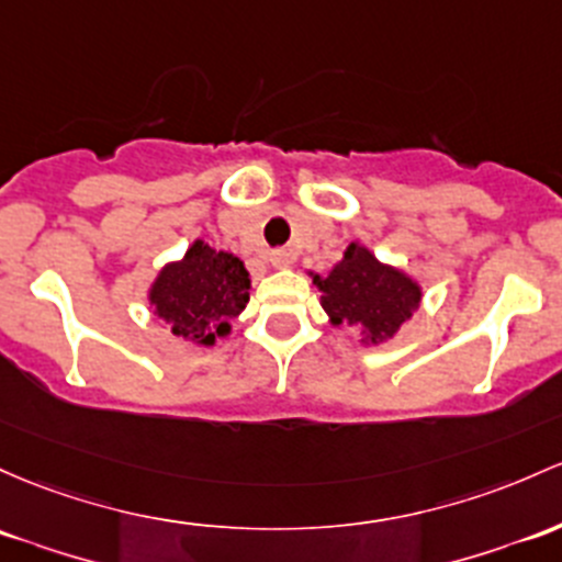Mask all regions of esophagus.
Wrapping results in <instances>:
<instances>
[{"label": "esophagus", "instance_id": "34e87169", "mask_svg": "<svg viewBox=\"0 0 562 562\" xmlns=\"http://www.w3.org/2000/svg\"><path fill=\"white\" fill-rule=\"evenodd\" d=\"M269 261H271V267L288 269L295 261V256H293V250H271Z\"/></svg>", "mask_w": 562, "mask_h": 562}]
</instances>
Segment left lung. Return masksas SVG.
Listing matches in <instances>:
<instances>
[{"instance_id":"1","label":"left lung","mask_w":562,"mask_h":562,"mask_svg":"<svg viewBox=\"0 0 562 562\" xmlns=\"http://www.w3.org/2000/svg\"><path fill=\"white\" fill-rule=\"evenodd\" d=\"M328 323L333 328H355L362 347L392 341L422 306V285L405 269L375 258L366 245L349 243L341 261L328 274H314Z\"/></svg>"}]
</instances>
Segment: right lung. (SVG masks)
I'll return each instance as SVG.
<instances>
[{
  "mask_svg": "<svg viewBox=\"0 0 562 562\" xmlns=\"http://www.w3.org/2000/svg\"><path fill=\"white\" fill-rule=\"evenodd\" d=\"M146 301L172 338L215 347L218 338L232 336V319L250 301V271L234 252L196 237L181 258L157 271Z\"/></svg>",
  "mask_w": 562,
  "mask_h": 562,
  "instance_id": "right-lung-1",
  "label": "right lung"
}]
</instances>
